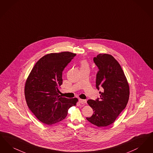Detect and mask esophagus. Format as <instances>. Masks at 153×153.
<instances>
[{
    "mask_svg": "<svg viewBox=\"0 0 153 153\" xmlns=\"http://www.w3.org/2000/svg\"><path fill=\"white\" fill-rule=\"evenodd\" d=\"M79 103H82V104H86L87 102L86 100H82V99H79Z\"/></svg>",
    "mask_w": 153,
    "mask_h": 153,
    "instance_id": "1",
    "label": "esophagus"
}]
</instances>
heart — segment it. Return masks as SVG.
Returning <instances> with one entry per match:
<instances>
[{
    "instance_id": "1",
    "label": "heart",
    "mask_w": 153,
    "mask_h": 153,
    "mask_svg": "<svg viewBox=\"0 0 153 153\" xmlns=\"http://www.w3.org/2000/svg\"><path fill=\"white\" fill-rule=\"evenodd\" d=\"M80 68H88V62H87L86 60H82L80 62Z\"/></svg>"
}]
</instances>
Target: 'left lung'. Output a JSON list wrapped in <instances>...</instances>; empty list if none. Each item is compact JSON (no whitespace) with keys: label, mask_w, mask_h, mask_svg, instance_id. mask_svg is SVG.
Returning a JSON list of instances; mask_svg holds the SVG:
<instances>
[{"label":"left lung","mask_w":153,"mask_h":153,"mask_svg":"<svg viewBox=\"0 0 153 153\" xmlns=\"http://www.w3.org/2000/svg\"><path fill=\"white\" fill-rule=\"evenodd\" d=\"M99 70L96 76V88L100 98L89 100L87 103L93 110L88 122L98 127L107 126L117 119L126 106L129 98V86L119 63L112 55L100 53L94 58Z\"/></svg>","instance_id":"8db88e82"}]
</instances>
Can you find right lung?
I'll return each instance as SVG.
<instances>
[{
  "label": "right lung",
  "instance_id": "right-lung-1",
  "mask_svg": "<svg viewBox=\"0 0 153 153\" xmlns=\"http://www.w3.org/2000/svg\"><path fill=\"white\" fill-rule=\"evenodd\" d=\"M76 55L70 52L51 53L39 60L27 79L25 94L31 112L43 123L53 125L66 117L68 109L78 99L59 95L62 72Z\"/></svg>",
  "mask_w": 153,
  "mask_h": 153
}]
</instances>
